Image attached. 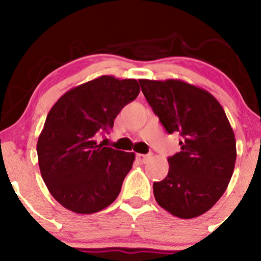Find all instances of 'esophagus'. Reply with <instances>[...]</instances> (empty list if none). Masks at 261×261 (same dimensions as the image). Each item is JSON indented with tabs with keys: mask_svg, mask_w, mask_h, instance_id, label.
Returning a JSON list of instances; mask_svg holds the SVG:
<instances>
[{
	"mask_svg": "<svg viewBox=\"0 0 261 261\" xmlns=\"http://www.w3.org/2000/svg\"><path fill=\"white\" fill-rule=\"evenodd\" d=\"M149 158H151V154H143V153H137L136 160L140 162V163H146Z\"/></svg>",
	"mask_w": 261,
	"mask_h": 261,
	"instance_id": "obj_1",
	"label": "esophagus"
}]
</instances>
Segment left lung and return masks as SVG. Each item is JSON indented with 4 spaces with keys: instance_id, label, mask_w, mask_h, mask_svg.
<instances>
[{
    "instance_id": "8db88e82",
    "label": "left lung",
    "mask_w": 261,
    "mask_h": 261,
    "mask_svg": "<svg viewBox=\"0 0 261 261\" xmlns=\"http://www.w3.org/2000/svg\"><path fill=\"white\" fill-rule=\"evenodd\" d=\"M139 82L167 133L181 136L168 175L153 182L155 201L176 217L200 216L223 195L234 170L236 139L226 113L211 93L182 81Z\"/></svg>"
}]
</instances>
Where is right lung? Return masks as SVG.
<instances>
[{"label":"right lung","mask_w":261,"mask_h":261,"mask_svg":"<svg viewBox=\"0 0 261 261\" xmlns=\"http://www.w3.org/2000/svg\"><path fill=\"white\" fill-rule=\"evenodd\" d=\"M136 80L100 76L66 92L54 104L39 136V168L50 194L76 214H94L115 201L134 152L98 145L114 119L136 99Z\"/></svg>","instance_id":"1"}]
</instances>
